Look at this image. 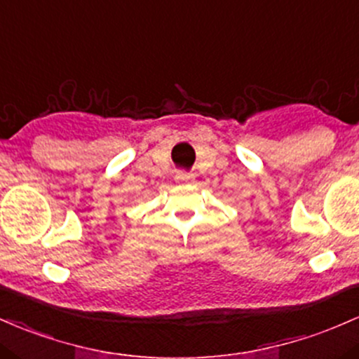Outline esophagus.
Returning <instances> with one entry per match:
<instances>
[{
	"label": "esophagus",
	"mask_w": 359,
	"mask_h": 359,
	"mask_svg": "<svg viewBox=\"0 0 359 359\" xmlns=\"http://www.w3.org/2000/svg\"><path fill=\"white\" fill-rule=\"evenodd\" d=\"M193 178H195V175H191V172H178L176 175V180L178 181H190Z\"/></svg>",
	"instance_id": "esophagus-1"
}]
</instances>
